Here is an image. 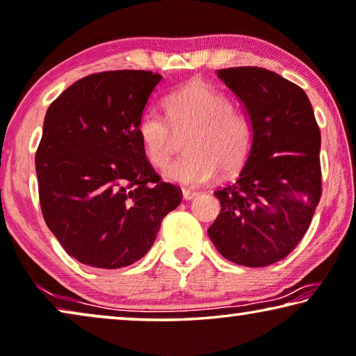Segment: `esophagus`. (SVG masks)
<instances>
[{
    "label": "esophagus",
    "mask_w": 356,
    "mask_h": 356,
    "mask_svg": "<svg viewBox=\"0 0 356 356\" xmlns=\"http://www.w3.org/2000/svg\"><path fill=\"white\" fill-rule=\"evenodd\" d=\"M196 195H198V192H195V190L182 188V196H184V200H192V198H195Z\"/></svg>",
    "instance_id": "obj_1"
}]
</instances>
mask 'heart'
Here are the masks:
<instances>
[{"mask_svg": "<svg viewBox=\"0 0 356 356\" xmlns=\"http://www.w3.org/2000/svg\"><path fill=\"white\" fill-rule=\"evenodd\" d=\"M168 120L145 110L137 121V136L148 163L158 169L171 163L185 140L182 160L168 169L166 177L180 185H201L222 174L238 171L252 144V127L245 111L230 104L222 89L203 79L185 83L166 99Z\"/></svg>", "mask_w": 356, "mask_h": 356, "instance_id": "b5f03b06", "label": "heart"}]
</instances>
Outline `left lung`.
<instances>
[{
	"mask_svg": "<svg viewBox=\"0 0 356 356\" xmlns=\"http://www.w3.org/2000/svg\"><path fill=\"white\" fill-rule=\"evenodd\" d=\"M217 76L245 104L252 145L235 182L216 188L208 235L230 262L267 267L299 245L320 203V127L304 89L278 73L232 67Z\"/></svg>",
	"mask_w": 356,
	"mask_h": 356,
	"instance_id": "left-lung-1",
	"label": "left lung"
}]
</instances>
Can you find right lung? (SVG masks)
Returning a JSON list of instances; mask_svg holds the SVG:
<instances>
[{
	"label": "right lung",
	"mask_w": 356,
	"mask_h": 356,
	"mask_svg": "<svg viewBox=\"0 0 356 356\" xmlns=\"http://www.w3.org/2000/svg\"><path fill=\"white\" fill-rule=\"evenodd\" d=\"M160 73H92L46 111L35 155L46 225L67 254L97 268L144 257L168 212L182 201L145 158L137 121Z\"/></svg>",
	"instance_id": "obj_1"
}]
</instances>
